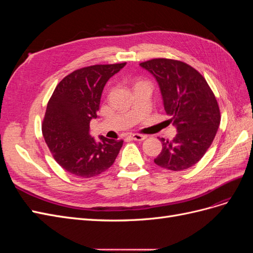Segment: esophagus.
<instances>
[{
    "label": "esophagus",
    "mask_w": 253,
    "mask_h": 253,
    "mask_svg": "<svg viewBox=\"0 0 253 253\" xmlns=\"http://www.w3.org/2000/svg\"><path fill=\"white\" fill-rule=\"evenodd\" d=\"M131 137H132V139H134L136 141H143L145 138H147V136L140 135V134H133V135H131Z\"/></svg>",
    "instance_id": "obj_1"
}]
</instances>
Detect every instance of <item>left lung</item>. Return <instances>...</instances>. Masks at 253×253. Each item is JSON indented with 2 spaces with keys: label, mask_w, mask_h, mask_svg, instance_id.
<instances>
[{
  "label": "left lung",
  "mask_w": 253,
  "mask_h": 253,
  "mask_svg": "<svg viewBox=\"0 0 253 253\" xmlns=\"http://www.w3.org/2000/svg\"><path fill=\"white\" fill-rule=\"evenodd\" d=\"M155 78L167 115L177 134L160 138L163 150L154 163L171 171L200 162L216 135L220 114L215 96L203 76L177 60L152 59L139 64Z\"/></svg>",
  "instance_id": "left-lung-1"
}]
</instances>
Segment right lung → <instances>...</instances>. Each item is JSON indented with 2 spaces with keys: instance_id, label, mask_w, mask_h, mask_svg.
Instances as JSON below:
<instances>
[{
  "instance_id": "1",
  "label": "right lung",
  "mask_w": 253,
  "mask_h": 253,
  "mask_svg": "<svg viewBox=\"0 0 253 253\" xmlns=\"http://www.w3.org/2000/svg\"><path fill=\"white\" fill-rule=\"evenodd\" d=\"M126 63L93 65L70 74L49 99L42 133L56 162L68 173L89 178L114 164L122 140L89 135V124L97 112L106 82Z\"/></svg>"
}]
</instances>
